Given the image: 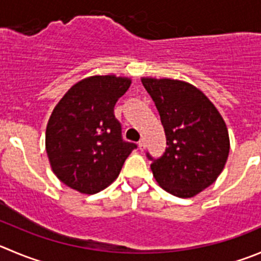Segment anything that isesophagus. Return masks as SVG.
Here are the masks:
<instances>
[{
  "instance_id": "obj_1",
  "label": "esophagus",
  "mask_w": 261,
  "mask_h": 261,
  "mask_svg": "<svg viewBox=\"0 0 261 261\" xmlns=\"http://www.w3.org/2000/svg\"><path fill=\"white\" fill-rule=\"evenodd\" d=\"M138 147H140L141 151L145 150V140H140V142H138Z\"/></svg>"
}]
</instances>
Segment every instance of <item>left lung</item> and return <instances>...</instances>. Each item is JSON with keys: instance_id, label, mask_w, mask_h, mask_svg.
<instances>
[{"instance_id": "left-lung-1", "label": "left lung", "mask_w": 261, "mask_h": 261, "mask_svg": "<svg viewBox=\"0 0 261 261\" xmlns=\"http://www.w3.org/2000/svg\"><path fill=\"white\" fill-rule=\"evenodd\" d=\"M165 130V152L151 170L163 190L193 197L217 180L229 153L228 129L203 92L178 79H141Z\"/></svg>"}]
</instances>
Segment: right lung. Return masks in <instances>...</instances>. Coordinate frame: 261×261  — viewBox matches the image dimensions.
Here are the masks:
<instances>
[{
  "mask_svg": "<svg viewBox=\"0 0 261 261\" xmlns=\"http://www.w3.org/2000/svg\"><path fill=\"white\" fill-rule=\"evenodd\" d=\"M132 81L93 75L74 84L55 106L46 128V151L55 175L68 187L93 195L118 178L137 146L121 138L116 101Z\"/></svg>",
  "mask_w": 261,
  "mask_h": 261,
  "instance_id": "obj_1",
  "label": "right lung"
}]
</instances>
